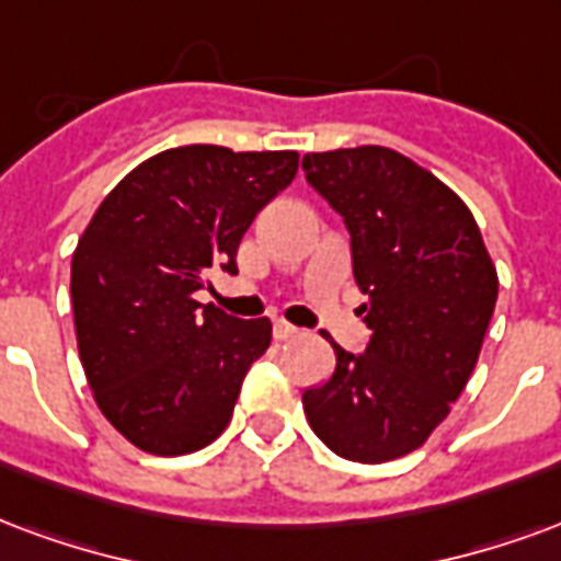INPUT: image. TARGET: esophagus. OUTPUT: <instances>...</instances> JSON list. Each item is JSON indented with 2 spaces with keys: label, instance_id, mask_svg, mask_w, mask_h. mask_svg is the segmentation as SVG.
<instances>
[{
  "label": "esophagus",
  "instance_id": "obj_1",
  "mask_svg": "<svg viewBox=\"0 0 561 561\" xmlns=\"http://www.w3.org/2000/svg\"><path fill=\"white\" fill-rule=\"evenodd\" d=\"M297 333H300V330H297L294 323H288V321H273V335H276L279 342H285V339H294V335H297Z\"/></svg>",
  "mask_w": 561,
  "mask_h": 561
}]
</instances>
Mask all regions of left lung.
<instances>
[{"label":"left lung","instance_id":"8db88e82","mask_svg":"<svg viewBox=\"0 0 561 561\" xmlns=\"http://www.w3.org/2000/svg\"><path fill=\"white\" fill-rule=\"evenodd\" d=\"M302 172L351 234L371 330L365 354L333 342L335 371L302 392L339 458L383 463L419 449L470 380L496 306V267L449 186L380 145L306 153Z\"/></svg>","mask_w":561,"mask_h":561}]
</instances>
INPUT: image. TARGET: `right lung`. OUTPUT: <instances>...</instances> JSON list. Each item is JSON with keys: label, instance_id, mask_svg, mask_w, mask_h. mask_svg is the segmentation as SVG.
<instances>
[{"label": "right lung", "instance_id": "right-lung-1", "mask_svg": "<svg viewBox=\"0 0 561 561\" xmlns=\"http://www.w3.org/2000/svg\"><path fill=\"white\" fill-rule=\"evenodd\" d=\"M297 165V151L169 148L136 165L82 231L70 261L80 359L101 413L133 446L175 458L226 431L273 327L193 294L210 270L238 273L247 228Z\"/></svg>", "mask_w": 561, "mask_h": 561}]
</instances>
